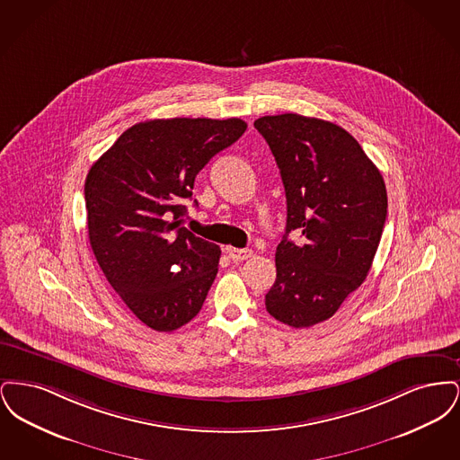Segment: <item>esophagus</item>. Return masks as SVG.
I'll return each mask as SVG.
<instances>
[{
  "label": "esophagus",
  "mask_w": 460,
  "mask_h": 460,
  "mask_svg": "<svg viewBox=\"0 0 460 460\" xmlns=\"http://www.w3.org/2000/svg\"><path fill=\"white\" fill-rule=\"evenodd\" d=\"M227 255L233 262H243V261H248L253 252L250 248H227Z\"/></svg>",
  "instance_id": "1"
}]
</instances>
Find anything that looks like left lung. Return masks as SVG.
Returning a JSON list of instances; mask_svg holds the SVG:
<instances>
[{
  "label": "left lung",
  "mask_w": 460,
  "mask_h": 460,
  "mask_svg": "<svg viewBox=\"0 0 460 460\" xmlns=\"http://www.w3.org/2000/svg\"><path fill=\"white\" fill-rule=\"evenodd\" d=\"M285 184L286 234L267 312L291 328L328 321L364 283L388 214L383 175L343 128L298 113L255 120ZM295 228L303 243L287 240Z\"/></svg>",
  "instance_id": "obj_1"
}]
</instances>
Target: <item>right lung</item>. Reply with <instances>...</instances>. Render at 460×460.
<instances>
[{"instance_id":"obj_1","label":"right lung","mask_w":460,"mask_h":460,"mask_svg":"<svg viewBox=\"0 0 460 460\" xmlns=\"http://www.w3.org/2000/svg\"><path fill=\"white\" fill-rule=\"evenodd\" d=\"M244 131L241 119L146 120L122 132L89 169V244L111 288L148 328L174 331L201 310L220 248L182 226V203L198 172Z\"/></svg>"}]
</instances>
